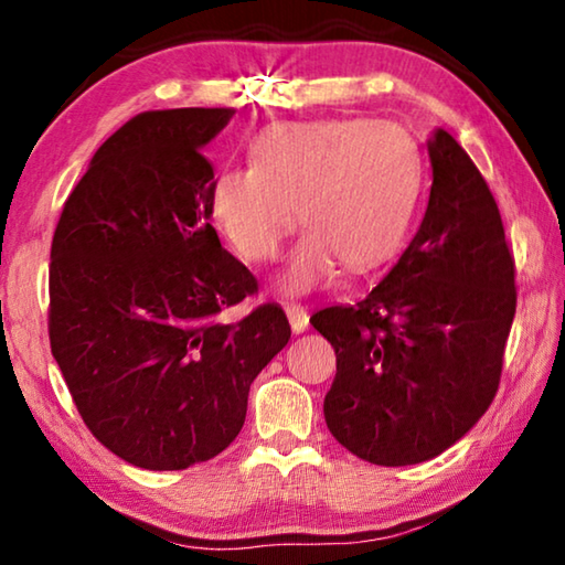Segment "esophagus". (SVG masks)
I'll return each instance as SVG.
<instances>
[{"label": "esophagus", "instance_id": "1", "mask_svg": "<svg viewBox=\"0 0 565 565\" xmlns=\"http://www.w3.org/2000/svg\"><path fill=\"white\" fill-rule=\"evenodd\" d=\"M284 311L286 317H289V323L296 333H301L306 327H309V311H306L301 303H286Z\"/></svg>", "mask_w": 565, "mask_h": 565}]
</instances>
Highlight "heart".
Returning a JSON list of instances; mask_svg holds the SVG:
<instances>
[{
	"instance_id": "b5f03b06",
	"label": "heart",
	"mask_w": 565,
	"mask_h": 565,
	"mask_svg": "<svg viewBox=\"0 0 565 565\" xmlns=\"http://www.w3.org/2000/svg\"><path fill=\"white\" fill-rule=\"evenodd\" d=\"M252 154V167L218 171L212 214L246 262H266L299 206L309 228L286 264V291L329 281L341 262L376 269L404 244L420 191V154L406 129L374 119L276 124Z\"/></svg>"
}]
</instances>
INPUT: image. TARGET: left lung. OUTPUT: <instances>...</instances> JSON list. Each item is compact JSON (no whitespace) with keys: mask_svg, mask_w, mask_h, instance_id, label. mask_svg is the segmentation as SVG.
<instances>
[{"mask_svg":"<svg viewBox=\"0 0 565 565\" xmlns=\"http://www.w3.org/2000/svg\"><path fill=\"white\" fill-rule=\"evenodd\" d=\"M428 157L431 196L394 269L356 303L311 317L337 351L329 431L376 466L428 461L471 431L499 391L515 313L513 254L489 184L444 129Z\"/></svg>","mask_w":565,"mask_h":565,"instance_id":"left-lung-1","label":"left lung"}]
</instances>
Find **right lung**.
I'll use <instances>...</instances> for the list:
<instances>
[{"mask_svg":"<svg viewBox=\"0 0 565 565\" xmlns=\"http://www.w3.org/2000/svg\"><path fill=\"white\" fill-rule=\"evenodd\" d=\"M234 109H161L97 149L52 238L50 343L99 444L181 471L234 441L252 381L291 339L281 306L236 323L254 274L222 248L202 149Z\"/></svg>","mask_w":565,"mask_h":565,"instance_id":"1","label":"right lung"}]
</instances>
